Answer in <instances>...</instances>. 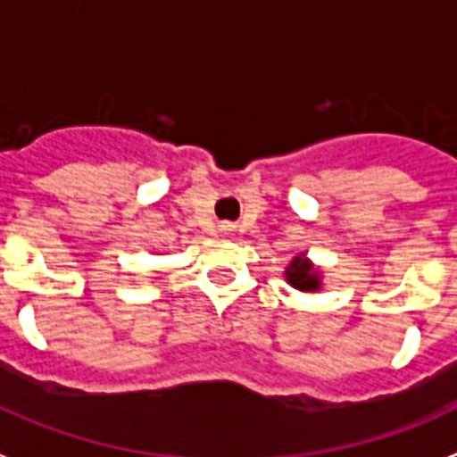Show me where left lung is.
Instances as JSON below:
<instances>
[{"label": "left lung", "instance_id": "obj_1", "mask_svg": "<svg viewBox=\"0 0 457 457\" xmlns=\"http://www.w3.org/2000/svg\"><path fill=\"white\" fill-rule=\"evenodd\" d=\"M287 280L289 285H294V287L301 289V292H312V289H318L320 285L318 273L312 270L311 262L303 259V256H294V262L289 263L287 269Z\"/></svg>", "mask_w": 457, "mask_h": 457}]
</instances>
